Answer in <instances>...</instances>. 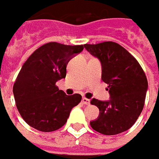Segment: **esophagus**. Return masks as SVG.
<instances>
[{
  "label": "esophagus",
  "instance_id": "1",
  "mask_svg": "<svg viewBox=\"0 0 159 159\" xmlns=\"http://www.w3.org/2000/svg\"><path fill=\"white\" fill-rule=\"evenodd\" d=\"M82 103L83 104H86V105H89L90 104V100H88L87 98H82Z\"/></svg>",
  "mask_w": 159,
  "mask_h": 159
}]
</instances>
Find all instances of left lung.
I'll list each match as a JSON object with an SVG mask.
<instances>
[{
	"label": "left lung",
	"instance_id": "1",
	"mask_svg": "<svg viewBox=\"0 0 159 159\" xmlns=\"http://www.w3.org/2000/svg\"><path fill=\"white\" fill-rule=\"evenodd\" d=\"M102 64V80L107 84L110 99H93L100 110L90 122L94 130L103 135H117L131 128L143 108L148 81L143 68L126 49L115 42L84 44Z\"/></svg>",
	"mask_w": 159,
	"mask_h": 159
}]
</instances>
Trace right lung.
<instances>
[{"mask_svg": "<svg viewBox=\"0 0 159 159\" xmlns=\"http://www.w3.org/2000/svg\"><path fill=\"white\" fill-rule=\"evenodd\" d=\"M83 49V45L48 43L37 49L22 65L13 93L18 111L30 126L51 132L66 124L81 95H66L56 82L66 78L68 62Z\"/></svg>", "mask_w": 159, "mask_h": 159, "instance_id": "obj_1", "label": "right lung"}]
</instances>
